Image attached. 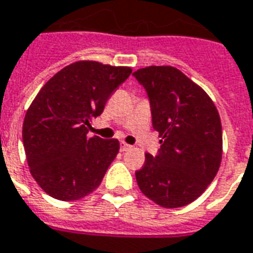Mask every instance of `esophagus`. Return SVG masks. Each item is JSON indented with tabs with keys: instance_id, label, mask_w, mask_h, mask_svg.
I'll return each instance as SVG.
<instances>
[{
	"instance_id": "esophagus-1",
	"label": "esophagus",
	"mask_w": 253,
	"mask_h": 253,
	"mask_svg": "<svg viewBox=\"0 0 253 253\" xmlns=\"http://www.w3.org/2000/svg\"><path fill=\"white\" fill-rule=\"evenodd\" d=\"M130 144L125 143V142H121V150H122V151H127V150H130Z\"/></svg>"
}]
</instances>
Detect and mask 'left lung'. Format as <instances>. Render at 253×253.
Masks as SVG:
<instances>
[{
	"instance_id": "obj_1",
	"label": "left lung",
	"mask_w": 253,
	"mask_h": 253,
	"mask_svg": "<svg viewBox=\"0 0 253 253\" xmlns=\"http://www.w3.org/2000/svg\"><path fill=\"white\" fill-rule=\"evenodd\" d=\"M147 91L152 127L161 136L155 157L146 154L135 172L140 191L165 208L192 203L216 176L223 154L221 122L203 88L172 66L132 74Z\"/></svg>"
}]
</instances>
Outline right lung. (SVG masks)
<instances>
[{
    "instance_id": "right-lung-1",
    "label": "right lung",
    "mask_w": 253,
    "mask_h": 253,
    "mask_svg": "<svg viewBox=\"0 0 253 253\" xmlns=\"http://www.w3.org/2000/svg\"><path fill=\"white\" fill-rule=\"evenodd\" d=\"M131 69L95 61L63 67L40 90L22 126L32 176L54 199H82L99 186L119 151L118 139L88 138L90 121L130 77Z\"/></svg>"
}]
</instances>
